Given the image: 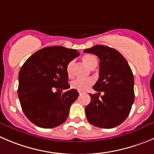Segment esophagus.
Masks as SVG:
<instances>
[{
	"instance_id": "1",
	"label": "esophagus",
	"mask_w": 154,
	"mask_h": 154,
	"mask_svg": "<svg viewBox=\"0 0 154 154\" xmlns=\"http://www.w3.org/2000/svg\"><path fill=\"white\" fill-rule=\"evenodd\" d=\"M79 94H82L83 92H82V91H79Z\"/></svg>"
}]
</instances>
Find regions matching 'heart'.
<instances>
[{
    "instance_id": "1",
    "label": "heart",
    "mask_w": 154,
    "mask_h": 154,
    "mask_svg": "<svg viewBox=\"0 0 154 154\" xmlns=\"http://www.w3.org/2000/svg\"><path fill=\"white\" fill-rule=\"evenodd\" d=\"M82 60L84 63L90 69L95 68L97 64V60L93 55H85L83 57ZM73 67H74V60H71L68 63L66 68L67 75L70 78L73 76ZM94 83V80L91 78L86 79H76L70 83V85L72 88L82 91H86L91 86L93 85Z\"/></svg>"
}]
</instances>
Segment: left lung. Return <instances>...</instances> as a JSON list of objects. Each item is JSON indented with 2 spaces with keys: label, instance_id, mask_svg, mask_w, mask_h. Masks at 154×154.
Segmentation results:
<instances>
[{
  "label": "left lung",
  "instance_id": "8db88e82",
  "mask_svg": "<svg viewBox=\"0 0 154 154\" xmlns=\"http://www.w3.org/2000/svg\"><path fill=\"white\" fill-rule=\"evenodd\" d=\"M100 60L99 79L85 107L89 123L96 127L112 128L126 119L134 103V77L128 62L118 51L104 45H95L84 51ZM100 92L104 94L100 97Z\"/></svg>",
  "mask_w": 154,
  "mask_h": 154
}]
</instances>
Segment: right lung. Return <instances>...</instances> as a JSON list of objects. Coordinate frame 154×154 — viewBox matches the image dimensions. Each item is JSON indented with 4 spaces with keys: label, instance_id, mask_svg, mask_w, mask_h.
Returning a JSON list of instances; mask_svg holds the SVG:
<instances>
[{
    "label": "right lung",
    "instance_id": "right-lung-1",
    "mask_svg": "<svg viewBox=\"0 0 154 154\" xmlns=\"http://www.w3.org/2000/svg\"><path fill=\"white\" fill-rule=\"evenodd\" d=\"M79 56L75 49L47 47L24 63L19 72L18 96L23 112L32 123L51 128L66 120L70 106L79 94L75 89L62 93L70 87L66 68ZM54 89H58L57 92Z\"/></svg>",
    "mask_w": 154,
    "mask_h": 154
}]
</instances>
